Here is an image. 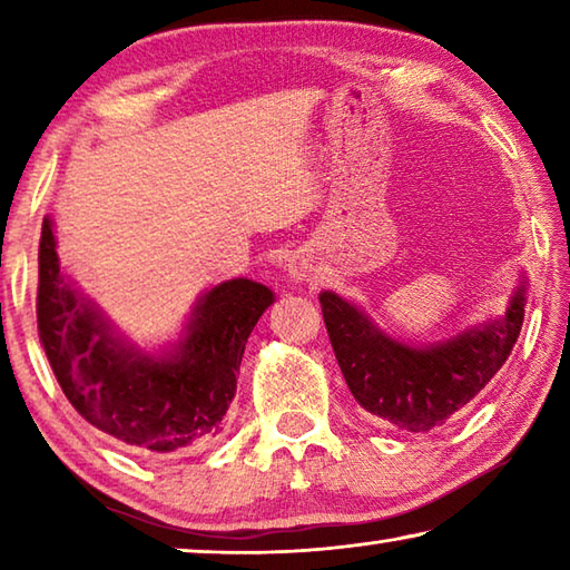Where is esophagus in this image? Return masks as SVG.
I'll return each mask as SVG.
<instances>
[{"label":"esophagus","mask_w":570,"mask_h":570,"mask_svg":"<svg viewBox=\"0 0 570 570\" xmlns=\"http://www.w3.org/2000/svg\"><path fill=\"white\" fill-rule=\"evenodd\" d=\"M288 272H292L294 278H304L308 274V266L302 262H292V268H288Z\"/></svg>","instance_id":"34e87169"}]
</instances>
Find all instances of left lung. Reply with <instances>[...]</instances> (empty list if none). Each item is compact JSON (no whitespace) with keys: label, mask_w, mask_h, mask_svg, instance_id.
Segmentation results:
<instances>
[{"label":"left lung","mask_w":570,"mask_h":570,"mask_svg":"<svg viewBox=\"0 0 570 570\" xmlns=\"http://www.w3.org/2000/svg\"><path fill=\"white\" fill-rule=\"evenodd\" d=\"M320 302L354 400L402 430L428 432L465 407L513 352L525 316V276L503 314L430 346L392 340L340 294L322 292Z\"/></svg>","instance_id":"8db88e82"}]
</instances>
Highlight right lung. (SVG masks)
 <instances>
[{
    "instance_id": "add662e5",
    "label": "right lung",
    "mask_w": 570,
    "mask_h": 570,
    "mask_svg": "<svg viewBox=\"0 0 570 570\" xmlns=\"http://www.w3.org/2000/svg\"><path fill=\"white\" fill-rule=\"evenodd\" d=\"M37 332L57 382L80 417L140 452L216 438L236 394L246 342L274 292L230 278L198 298L180 342L160 356L128 344L60 268L52 220H42Z\"/></svg>"
}]
</instances>
